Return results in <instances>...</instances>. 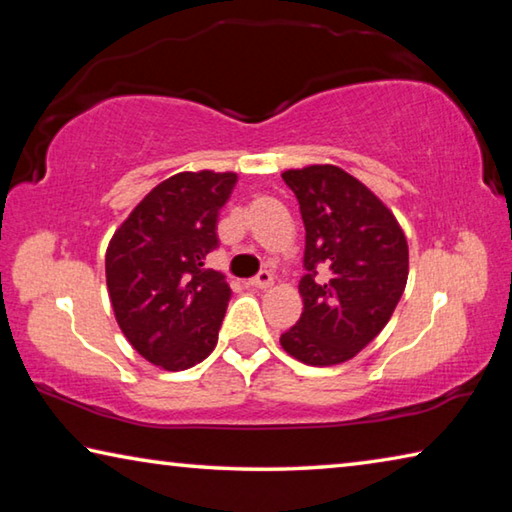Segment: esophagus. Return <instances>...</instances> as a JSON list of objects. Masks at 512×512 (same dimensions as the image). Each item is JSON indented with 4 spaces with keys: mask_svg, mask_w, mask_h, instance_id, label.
Masks as SVG:
<instances>
[{
    "mask_svg": "<svg viewBox=\"0 0 512 512\" xmlns=\"http://www.w3.org/2000/svg\"><path fill=\"white\" fill-rule=\"evenodd\" d=\"M273 284V273L271 271H259L253 280H248V287L253 289H268Z\"/></svg>",
    "mask_w": 512,
    "mask_h": 512,
    "instance_id": "1",
    "label": "esophagus"
}]
</instances>
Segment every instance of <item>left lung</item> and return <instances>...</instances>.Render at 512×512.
<instances>
[{
    "instance_id": "left-lung-1",
    "label": "left lung",
    "mask_w": 512,
    "mask_h": 512,
    "mask_svg": "<svg viewBox=\"0 0 512 512\" xmlns=\"http://www.w3.org/2000/svg\"><path fill=\"white\" fill-rule=\"evenodd\" d=\"M282 180L305 223V309L280 343L307 366H334L391 320L409 277V246L391 210L343 169L314 164Z\"/></svg>"
}]
</instances>
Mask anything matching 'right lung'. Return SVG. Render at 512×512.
Instances as JSON below:
<instances>
[{
    "label": "right lung",
    "instance_id": "1",
    "mask_svg": "<svg viewBox=\"0 0 512 512\" xmlns=\"http://www.w3.org/2000/svg\"><path fill=\"white\" fill-rule=\"evenodd\" d=\"M235 173L185 171L164 180L110 239L106 282L121 332L146 361L187 370L214 350L230 284L205 266Z\"/></svg>",
    "mask_w": 512,
    "mask_h": 512
}]
</instances>
